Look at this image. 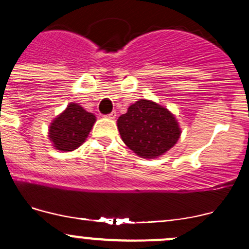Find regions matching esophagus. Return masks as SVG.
I'll list each match as a JSON object with an SVG mask.
<instances>
[{
	"instance_id": "34e87169",
	"label": "esophagus",
	"mask_w": 249,
	"mask_h": 249,
	"mask_svg": "<svg viewBox=\"0 0 249 249\" xmlns=\"http://www.w3.org/2000/svg\"><path fill=\"white\" fill-rule=\"evenodd\" d=\"M106 117L111 118V120H113V118H116V112H115V111H112V112H111V113L106 115Z\"/></svg>"
}]
</instances>
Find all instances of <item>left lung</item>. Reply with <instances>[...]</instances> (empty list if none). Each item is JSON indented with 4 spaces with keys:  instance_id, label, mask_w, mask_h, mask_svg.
<instances>
[{
    "instance_id": "left-lung-1",
    "label": "left lung",
    "mask_w": 249,
    "mask_h": 249,
    "mask_svg": "<svg viewBox=\"0 0 249 249\" xmlns=\"http://www.w3.org/2000/svg\"><path fill=\"white\" fill-rule=\"evenodd\" d=\"M122 141L142 158H156L178 141V123L171 112L149 100H139L117 120Z\"/></svg>"
}]
</instances>
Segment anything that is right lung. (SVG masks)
<instances>
[{"instance_id": "add662e5", "label": "right lung", "mask_w": 249, "mask_h": 249, "mask_svg": "<svg viewBox=\"0 0 249 249\" xmlns=\"http://www.w3.org/2000/svg\"><path fill=\"white\" fill-rule=\"evenodd\" d=\"M95 123V116L77 104H70L50 126V141L56 149L72 151L82 145Z\"/></svg>"}]
</instances>
